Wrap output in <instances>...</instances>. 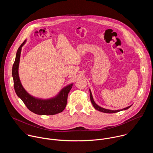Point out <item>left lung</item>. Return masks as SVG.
Segmentation results:
<instances>
[{
  "label": "left lung",
  "mask_w": 153,
  "mask_h": 153,
  "mask_svg": "<svg viewBox=\"0 0 153 153\" xmlns=\"http://www.w3.org/2000/svg\"><path fill=\"white\" fill-rule=\"evenodd\" d=\"M89 92H90V99H91V103H92V104L93 106L94 107V108H95V109H97V111H100V112H101L107 113V114L116 113V112H120V111H124V110L128 109L129 108H130V107L131 106H131H128V107H127V108H124V109H120V110H115V111L109 110V109H106L103 108H101V107H100V106H98V105L95 103V101H94V99H93V97H92V93H91V90H89Z\"/></svg>",
  "instance_id": "left-lung-1"
}]
</instances>
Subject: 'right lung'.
<instances>
[{
  "label": "right lung",
  "instance_id": "1",
  "mask_svg": "<svg viewBox=\"0 0 153 153\" xmlns=\"http://www.w3.org/2000/svg\"><path fill=\"white\" fill-rule=\"evenodd\" d=\"M26 41V40H25L18 48L15 62L13 66L12 74L16 93L23 101L27 108L35 114L52 115L61 113L66 107L68 94L73 84H70L65 86L56 97L50 99L42 100L37 98L28 94L23 87L19 76V66L22 47L25 44Z\"/></svg>",
  "mask_w": 153,
  "mask_h": 153
}]
</instances>
